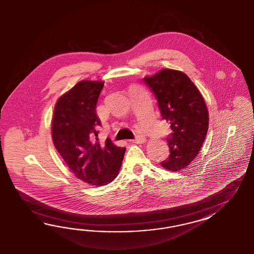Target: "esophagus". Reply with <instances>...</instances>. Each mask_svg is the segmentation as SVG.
Returning <instances> with one entry per match:
<instances>
[{
  "label": "esophagus",
  "instance_id": "1",
  "mask_svg": "<svg viewBox=\"0 0 254 254\" xmlns=\"http://www.w3.org/2000/svg\"><path fill=\"white\" fill-rule=\"evenodd\" d=\"M132 141H133L134 143H143V142L146 141V138H145V137L141 136V135H138V136H137L136 138L133 139Z\"/></svg>",
  "mask_w": 254,
  "mask_h": 254
}]
</instances>
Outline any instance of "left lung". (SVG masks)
<instances>
[{"label":"left lung","mask_w":254,"mask_h":254,"mask_svg":"<svg viewBox=\"0 0 254 254\" xmlns=\"http://www.w3.org/2000/svg\"><path fill=\"white\" fill-rule=\"evenodd\" d=\"M154 93L163 119L170 124L167 139L169 158L161 162L167 170L180 171L195 158L207 136L208 111L198 88L185 72L160 69L143 78Z\"/></svg>","instance_id":"obj_1"}]
</instances>
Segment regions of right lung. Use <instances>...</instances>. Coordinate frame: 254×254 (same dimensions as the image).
I'll list each match as a JSON object with an SVG mask.
<instances>
[{
    "instance_id": "right-lung-1",
    "label": "right lung",
    "mask_w": 254,
    "mask_h": 254,
    "mask_svg": "<svg viewBox=\"0 0 254 254\" xmlns=\"http://www.w3.org/2000/svg\"><path fill=\"white\" fill-rule=\"evenodd\" d=\"M103 81L82 80L57 100L52 119V138L69 170L84 183L95 186L112 183L118 175L125 147L110 138L95 141L100 121L96 105Z\"/></svg>"
}]
</instances>
